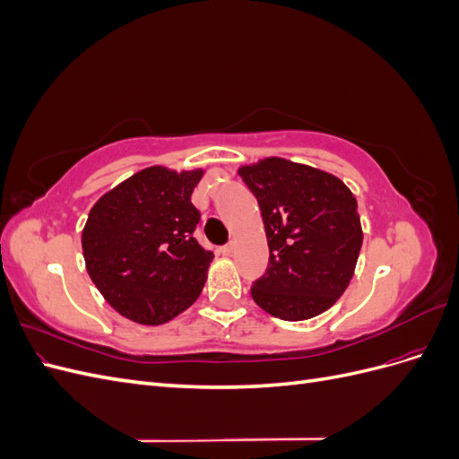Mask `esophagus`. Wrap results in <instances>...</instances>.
Returning a JSON list of instances; mask_svg holds the SVG:
<instances>
[{"mask_svg": "<svg viewBox=\"0 0 459 459\" xmlns=\"http://www.w3.org/2000/svg\"><path fill=\"white\" fill-rule=\"evenodd\" d=\"M233 248H235V245H233V243H228V245H224V247H220V253L230 256V255L233 253Z\"/></svg>", "mask_w": 459, "mask_h": 459, "instance_id": "34e87169", "label": "esophagus"}]
</instances>
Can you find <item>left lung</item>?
<instances>
[{
  "label": "left lung",
  "instance_id": "1",
  "mask_svg": "<svg viewBox=\"0 0 459 459\" xmlns=\"http://www.w3.org/2000/svg\"><path fill=\"white\" fill-rule=\"evenodd\" d=\"M239 176L258 201L270 248L253 300L287 322L325 312L349 287L364 241L352 191L337 176L281 157L239 166Z\"/></svg>",
  "mask_w": 459,
  "mask_h": 459
}]
</instances>
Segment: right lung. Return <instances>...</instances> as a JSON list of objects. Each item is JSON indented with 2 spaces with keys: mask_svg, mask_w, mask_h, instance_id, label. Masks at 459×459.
<instances>
[{
  "mask_svg": "<svg viewBox=\"0 0 459 459\" xmlns=\"http://www.w3.org/2000/svg\"><path fill=\"white\" fill-rule=\"evenodd\" d=\"M204 170L149 166L100 197L82 230L86 270L120 316L160 325L201 295L214 255L193 238Z\"/></svg>",
  "mask_w": 459,
  "mask_h": 459,
  "instance_id": "obj_1",
  "label": "right lung"
}]
</instances>
